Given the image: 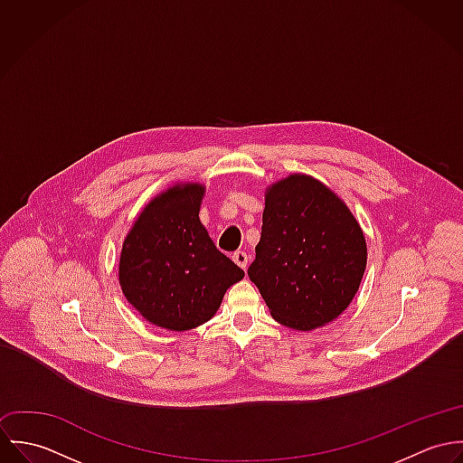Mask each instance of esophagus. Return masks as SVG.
<instances>
[{
  "label": "esophagus",
  "instance_id": "1",
  "mask_svg": "<svg viewBox=\"0 0 463 463\" xmlns=\"http://www.w3.org/2000/svg\"><path fill=\"white\" fill-rule=\"evenodd\" d=\"M248 260H250V257H248L244 251H235V253H233V262L239 265V267L246 269V267H248Z\"/></svg>",
  "mask_w": 463,
  "mask_h": 463
}]
</instances>
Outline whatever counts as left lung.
I'll return each instance as SVG.
<instances>
[{
    "label": "left lung",
    "mask_w": 463,
    "mask_h": 463,
    "mask_svg": "<svg viewBox=\"0 0 463 463\" xmlns=\"http://www.w3.org/2000/svg\"><path fill=\"white\" fill-rule=\"evenodd\" d=\"M250 265L274 321L312 331L353 301L367 264L364 232L330 187L288 175L265 189L262 237Z\"/></svg>",
    "instance_id": "1"
}]
</instances>
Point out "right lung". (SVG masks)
Listing matches in <instances>:
<instances>
[{
	"instance_id": "right-lung-1",
	"label": "right lung",
	"mask_w": 463,
	"mask_h": 463,
	"mask_svg": "<svg viewBox=\"0 0 463 463\" xmlns=\"http://www.w3.org/2000/svg\"><path fill=\"white\" fill-rule=\"evenodd\" d=\"M203 196V184H175L142 208L123 242L121 290L158 328H198L215 316L224 292L244 278L201 224Z\"/></svg>"
}]
</instances>
